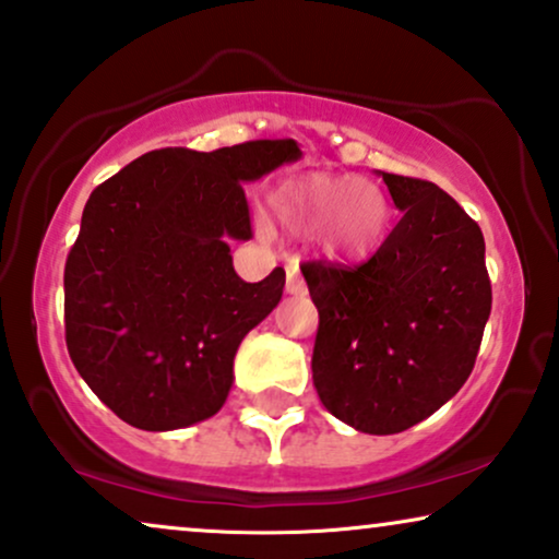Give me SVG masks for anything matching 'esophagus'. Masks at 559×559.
<instances>
[{
	"label": "esophagus",
	"instance_id": "obj_1",
	"mask_svg": "<svg viewBox=\"0 0 559 559\" xmlns=\"http://www.w3.org/2000/svg\"><path fill=\"white\" fill-rule=\"evenodd\" d=\"M285 272H287V293L289 295H306V280L300 277V266H297V259H289L285 264Z\"/></svg>",
	"mask_w": 559,
	"mask_h": 559
}]
</instances>
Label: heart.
I'll use <instances>...</instances> for the list:
<instances>
[{
	"instance_id": "1",
	"label": "heart",
	"mask_w": 559,
	"mask_h": 559,
	"mask_svg": "<svg viewBox=\"0 0 559 559\" xmlns=\"http://www.w3.org/2000/svg\"><path fill=\"white\" fill-rule=\"evenodd\" d=\"M274 210L295 230L321 228L325 251L342 259H359L374 251L390 223V205L380 187L325 174L282 185L274 194Z\"/></svg>"
}]
</instances>
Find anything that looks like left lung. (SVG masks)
I'll return each instance as SVG.
<instances>
[{
	"label": "left lung",
	"instance_id": "1",
	"mask_svg": "<svg viewBox=\"0 0 559 559\" xmlns=\"http://www.w3.org/2000/svg\"><path fill=\"white\" fill-rule=\"evenodd\" d=\"M403 217L367 262L300 266L318 308L313 385L338 421L397 433L473 372L492 289L477 223L433 182L382 174Z\"/></svg>",
	"mask_w": 559,
	"mask_h": 559
}]
</instances>
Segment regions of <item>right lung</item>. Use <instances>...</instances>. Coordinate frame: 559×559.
Wrapping results in <instances>:
<instances>
[{
    "label": "right lung",
    "mask_w": 559,
    "mask_h": 559,
    "mask_svg": "<svg viewBox=\"0 0 559 559\" xmlns=\"http://www.w3.org/2000/svg\"><path fill=\"white\" fill-rule=\"evenodd\" d=\"M297 156L293 138L158 148L94 187L63 270V325L76 372L126 424L171 431L223 408L238 344L285 287L282 266L238 277L226 236H253L243 182Z\"/></svg>",
    "instance_id": "right-lung-1"
}]
</instances>
